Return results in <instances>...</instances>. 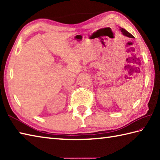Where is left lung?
Listing matches in <instances>:
<instances>
[{"mask_svg": "<svg viewBox=\"0 0 160 160\" xmlns=\"http://www.w3.org/2000/svg\"><path fill=\"white\" fill-rule=\"evenodd\" d=\"M120 30L121 31V32L122 33V34H123L124 36H127V37H129V38H134L133 36H132V34H131L130 33L128 32L127 31V30L124 29V28H120Z\"/></svg>", "mask_w": 160, "mask_h": 160, "instance_id": "left-lung-1", "label": "left lung"}]
</instances>
